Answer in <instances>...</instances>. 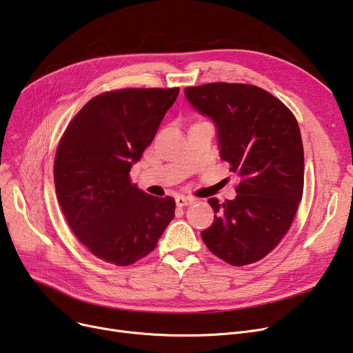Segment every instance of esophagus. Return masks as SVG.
Returning <instances> with one entry per match:
<instances>
[{"label": "esophagus", "mask_w": 353, "mask_h": 353, "mask_svg": "<svg viewBox=\"0 0 353 353\" xmlns=\"http://www.w3.org/2000/svg\"><path fill=\"white\" fill-rule=\"evenodd\" d=\"M193 201H194V199H193V197H190V196H183V194H179V196L176 197V205H177V206H180V208H183V206H189V205H192Z\"/></svg>", "instance_id": "obj_1"}]
</instances>
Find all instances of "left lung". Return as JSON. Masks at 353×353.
Here are the masks:
<instances>
[{
    "mask_svg": "<svg viewBox=\"0 0 353 353\" xmlns=\"http://www.w3.org/2000/svg\"><path fill=\"white\" fill-rule=\"evenodd\" d=\"M212 119L220 157L240 177L233 200L209 199L214 221L203 242L221 261L245 266L269 254L288 233L303 194V144L292 111L252 84L210 83L184 88Z\"/></svg>",
    "mask_w": 353,
    "mask_h": 353,
    "instance_id": "1",
    "label": "left lung"
}]
</instances>
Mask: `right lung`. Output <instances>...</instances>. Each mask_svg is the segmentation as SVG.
<instances>
[{"label":"right lung","instance_id":"1","mask_svg":"<svg viewBox=\"0 0 353 353\" xmlns=\"http://www.w3.org/2000/svg\"><path fill=\"white\" fill-rule=\"evenodd\" d=\"M174 88H123L91 99L60 140L55 193L72 233L96 257L133 265L154 250L174 217L173 197L144 193L130 169L179 96Z\"/></svg>","mask_w":353,"mask_h":353}]
</instances>
